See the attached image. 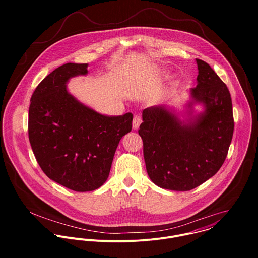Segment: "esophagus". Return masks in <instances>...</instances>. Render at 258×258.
I'll return each instance as SVG.
<instances>
[{
  "label": "esophagus",
  "instance_id": "1",
  "mask_svg": "<svg viewBox=\"0 0 258 258\" xmlns=\"http://www.w3.org/2000/svg\"><path fill=\"white\" fill-rule=\"evenodd\" d=\"M141 123H142V117L140 115H135L133 119V128L138 129Z\"/></svg>",
  "mask_w": 258,
  "mask_h": 258
}]
</instances>
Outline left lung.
<instances>
[{"label": "left lung", "instance_id": "8db88e82", "mask_svg": "<svg viewBox=\"0 0 258 258\" xmlns=\"http://www.w3.org/2000/svg\"><path fill=\"white\" fill-rule=\"evenodd\" d=\"M198 84L190 89L192 102L205 111L188 124L165 106L143 110L139 135L148 175L160 187L190 190L221 169L230 145L234 121L230 93L225 83L204 60L196 59Z\"/></svg>", "mask_w": 258, "mask_h": 258}]
</instances>
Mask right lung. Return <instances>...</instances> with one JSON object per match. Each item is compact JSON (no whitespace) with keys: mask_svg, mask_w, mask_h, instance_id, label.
Segmentation results:
<instances>
[{"mask_svg":"<svg viewBox=\"0 0 258 258\" xmlns=\"http://www.w3.org/2000/svg\"><path fill=\"white\" fill-rule=\"evenodd\" d=\"M87 63H66L44 77L29 109V139L42 172L75 191L100 187L109 176L121 138L132 130V113L105 116L77 101L67 82L87 74Z\"/></svg>","mask_w":258,"mask_h":258,"instance_id":"obj_1","label":"right lung"}]
</instances>
